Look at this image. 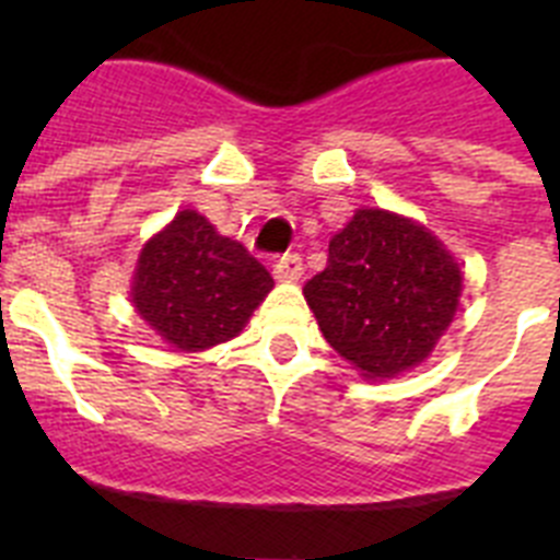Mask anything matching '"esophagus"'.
Returning a JSON list of instances; mask_svg holds the SVG:
<instances>
[{"mask_svg":"<svg viewBox=\"0 0 560 560\" xmlns=\"http://www.w3.org/2000/svg\"><path fill=\"white\" fill-rule=\"evenodd\" d=\"M305 266H303V257L300 255H283L275 260V277L280 283H296L300 277H303Z\"/></svg>","mask_w":560,"mask_h":560,"instance_id":"34e87169","label":"esophagus"}]
</instances>
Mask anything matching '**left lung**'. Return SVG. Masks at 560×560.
<instances>
[{
	"label": "left lung",
	"mask_w": 560,
	"mask_h": 560,
	"mask_svg": "<svg viewBox=\"0 0 560 560\" xmlns=\"http://www.w3.org/2000/svg\"><path fill=\"white\" fill-rule=\"evenodd\" d=\"M459 291L457 260L427 226L368 207L330 237L303 294L336 353L364 378H395L432 353Z\"/></svg>",
	"instance_id": "left-lung-1"
}]
</instances>
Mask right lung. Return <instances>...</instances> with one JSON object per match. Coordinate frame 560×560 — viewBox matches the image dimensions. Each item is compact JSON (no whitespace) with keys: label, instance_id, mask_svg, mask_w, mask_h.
Returning <instances> with one entry per match:
<instances>
[{"label":"right lung","instance_id":"1","mask_svg":"<svg viewBox=\"0 0 560 560\" xmlns=\"http://www.w3.org/2000/svg\"><path fill=\"white\" fill-rule=\"evenodd\" d=\"M275 280L260 260L196 210L148 241L131 280L137 314L176 350H207L249 323Z\"/></svg>","mask_w":560,"mask_h":560}]
</instances>
